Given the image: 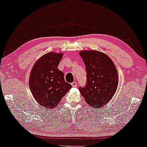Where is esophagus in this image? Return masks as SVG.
<instances>
[{"label": "esophagus", "instance_id": "esophagus-1", "mask_svg": "<svg viewBox=\"0 0 147 147\" xmlns=\"http://www.w3.org/2000/svg\"><path fill=\"white\" fill-rule=\"evenodd\" d=\"M71 85L73 87H76V86H78V83H77V82H76V81H74V82H72L71 83Z\"/></svg>", "mask_w": 147, "mask_h": 147}]
</instances>
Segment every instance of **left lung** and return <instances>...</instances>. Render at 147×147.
I'll return each mask as SVG.
<instances>
[{
  "mask_svg": "<svg viewBox=\"0 0 147 147\" xmlns=\"http://www.w3.org/2000/svg\"><path fill=\"white\" fill-rule=\"evenodd\" d=\"M79 55L85 64L86 84L79 89L86 102L98 109L109 102L116 92L119 83L117 68L111 59L100 51H81Z\"/></svg>",
  "mask_w": 147,
  "mask_h": 147,
  "instance_id": "1",
  "label": "left lung"
}]
</instances>
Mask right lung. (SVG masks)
<instances>
[{
    "label": "right lung",
    "mask_w": 147,
    "mask_h": 147,
    "mask_svg": "<svg viewBox=\"0 0 147 147\" xmlns=\"http://www.w3.org/2000/svg\"><path fill=\"white\" fill-rule=\"evenodd\" d=\"M63 53L49 52L35 62L29 77V86L34 99L45 109H53L71 88L57 66Z\"/></svg>",
    "instance_id": "obj_1"
}]
</instances>
